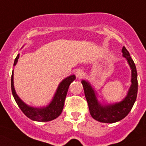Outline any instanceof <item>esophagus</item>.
Masks as SVG:
<instances>
[{"mask_svg":"<svg viewBox=\"0 0 146 146\" xmlns=\"http://www.w3.org/2000/svg\"><path fill=\"white\" fill-rule=\"evenodd\" d=\"M76 77L79 79H82L84 76V72L82 69H77L75 72Z\"/></svg>","mask_w":146,"mask_h":146,"instance_id":"obj_1","label":"esophagus"}]
</instances>
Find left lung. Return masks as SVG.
Here are the masks:
<instances>
[{"instance_id": "left-lung-1", "label": "left lung", "mask_w": 146, "mask_h": 146, "mask_svg": "<svg viewBox=\"0 0 146 146\" xmlns=\"http://www.w3.org/2000/svg\"><path fill=\"white\" fill-rule=\"evenodd\" d=\"M125 57L131 69V85L125 98L119 102L102 105L98 99V94L89 82L82 80L90 115L95 120L101 123H113L123 120L131 110L138 94V74L136 66L125 46L122 48Z\"/></svg>"}]
</instances>
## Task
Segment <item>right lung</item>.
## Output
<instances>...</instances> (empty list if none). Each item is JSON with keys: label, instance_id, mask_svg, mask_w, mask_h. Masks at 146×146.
<instances>
[{"label": "right lung", "instance_id": "obj_1", "mask_svg": "<svg viewBox=\"0 0 146 146\" xmlns=\"http://www.w3.org/2000/svg\"><path fill=\"white\" fill-rule=\"evenodd\" d=\"M19 58V54L17 55L15 59L13 66H16ZM76 79L75 75L69 76L66 78L64 79L58 86L56 91L51 100V102L46 107L41 108H34L28 105L21 100L20 98L16 94V90L13 84V70L12 72L11 76V90L12 94L16 100V103L19 105V108L31 120L38 122H48L53 120L59 117L62 113L64 105L65 98L67 94L68 89L71 83Z\"/></svg>", "mask_w": 146, "mask_h": 146}]
</instances>
